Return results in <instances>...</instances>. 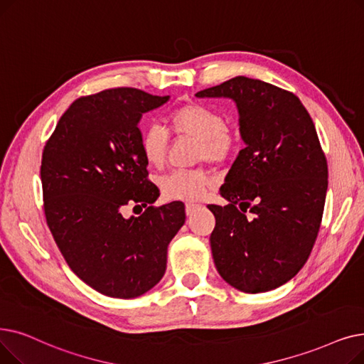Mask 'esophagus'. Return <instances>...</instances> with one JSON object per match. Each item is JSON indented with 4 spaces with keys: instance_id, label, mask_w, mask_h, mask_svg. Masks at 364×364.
<instances>
[{
    "instance_id": "esophagus-1",
    "label": "esophagus",
    "mask_w": 364,
    "mask_h": 364,
    "mask_svg": "<svg viewBox=\"0 0 364 364\" xmlns=\"http://www.w3.org/2000/svg\"><path fill=\"white\" fill-rule=\"evenodd\" d=\"M198 207H200V204H197V203H186L185 204V212H186V215H193V212L196 209H198Z\"/></svg>"
}]
</instances>
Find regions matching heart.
<instances>
[{
	"label": "heart",
	"mask_w": 364,
	"mask_h": 364,
	"mask_svg": "<svg viewBox=\"0 0 364 364\" xmlns=\"http://www.w3.org/2000/svg\"><path fill=\"white\" fill-rule=\"evenodd\" d=\"M166 124L171 134L196 141V161L220 164L228 161L238 148L237 136L228 129L225 117L203 103L188 102L171 109ZM139 149L149 167L160 168L168 152L167 132L159 126L146 127L141 134ZM212 183V175L204 168L173 170L159 181L163 196L170 200H197Z\"/></svg>",
	"instance_id": "1"
}]
</instances>
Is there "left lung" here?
Instances as JSON below:
<instances>
[{"instance_id":"1","label":"left lung","mask_w":364,"mask_h":364,"mask_svg":"<svg viewBox=\"0 0 364 364\" xmlns=\"http://www.w3.org/2000/svg\"><path fill=\"white\" fill-rule=\"evenodd\" d=\"M196 96L232 99L246 144L219 191L230 204L207 205L216 269L245 293L280 287L308 261L324 210L327 161L313 119L291 92L247 77Z\"/></svg>"}]
</instances>
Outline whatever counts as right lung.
Here are the masks:
<instances>
[{"label":"right lung","instance_id":"right-lung-1","mask_svg":"<svg viewBox=\"0 0 364 364\" xmlns=\"http://www.w3.org/2000/svg\"><path fill=\"white\" fill-rule=\"evenodd\" d=\"M167 100L132 87L78 97L44 146L47 225L69 268L102 295L132 299L157 284L185 223L181 201L121 215L129 203L148 205L160 196L148 181L137 123Z\"/></svg>","mask_w":364,"mask_h":364}]
</instances>
